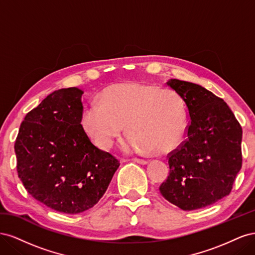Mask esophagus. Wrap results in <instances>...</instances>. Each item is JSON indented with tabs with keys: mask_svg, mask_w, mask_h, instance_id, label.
<instances>
[{
	"mask_svg": "<svg viewBox=\"0 0 255 255\" xmlns=\"http://www.w3.org/2000/svg\"><path fill=\"white\" fill-rule=\"evenodd\" d=\"M133 160L135 161V163L140 164V165H146V164H148V160L142 159V158H134Z\"/></svg>",
	"mask_w": 255,
	"mask_h": 255,
	"instance_id": "1",
	"label": "esophagus"
}]
</instances>
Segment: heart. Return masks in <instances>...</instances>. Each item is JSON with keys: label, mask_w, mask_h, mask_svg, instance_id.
<instances>
[{"label": "heart", "mask_w": 255, "mask_h": 255, "mask_svg": "<svg viewBox=\"0 0 255 255\" xmlns=\"http://www.w3.org/2000/svg\"><path fill=\"white\" fill-rule=\"evenodd\" d=\"M81 116L84 133L100 150H110L125 128L127 153H166L180 142L187 117L183 99L170 89L137 82L112 85Z\"/></svg>", "instance_id": "1"}]
</instances>
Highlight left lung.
Returning a JSON list of instances; mask_svg holds the SVG:
<instances>
[{"label": "left lung", "mask_w": 255, "mask_h": 255, "mask_svg": "<svg viewBox=\"0 0 255 255\" xmlns=\"http://www.w3.org/2000/svg\"><path fill=\"white\" fill-rule=\"evenodd\" d=\"M186 104L187 139L169 156L168 179L159 191L183 211L212 205L227 197L242 168L243 129L222 99L198 84L169 80Z\"/></svg>", "instance_id": "left-lung-1"}]
</instances>
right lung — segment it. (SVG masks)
Wrapping results in <instances>:
<instances>
[{"instance_id":"add662e5","label":"right lung","mask_w":255,"mask_h":255,"mask_svg":"<svg viewBox=\"0 0 255 255\" xmlns=\"http://www.w3.org/2000/svg\"><path fill=\"white\" fill-rule=\"evenodd\" d=\"M83 94L78 87L52 92L25 116L14 143L18 175L28 194L65 214L97 204L120 165L82 129Z\"/></svg>"}]
</instances>
